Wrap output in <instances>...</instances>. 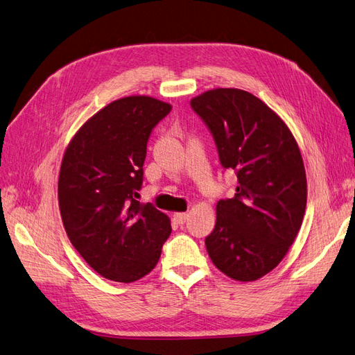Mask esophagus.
Masks as SVG:
<instances>
[{"instance_id": "esophagus-1", "label": "esophagus", "mask_w": 355, "mask_h": 355, "mask_svg": "<svg viewBox=\"0 0 355 355\" xmlns=\"http://www.w3.org/2000/svg\"><path fill=\"white\" fill-rule=\"evenodd\" d=\"M175 220L179 225H183L188 220V214L187 213H176L175 214Z\"/></svg>"}]
</instances>
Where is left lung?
I'll return each instance as SVG.
<instances>
[{"label":"left lung","mask_w":355,"mask_h":355,"mask_svg":"<svg viewBox=\"0 0 355 355\" xmlns=\"http://www.w3.org/2000/svg\"><path fill=\"white\" fill-rule=\"evenodd\" d=\"M214 138L218 160L236 173L234 198L217 202L205 247L226 276L251 282L282 261L298 235L307 179L295 138L252 94L218 88L191 100Z\"/></svg>","instance_id":"1"}]
</instances>
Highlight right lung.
I'll return each mask as SVG.
<instances>
[{
  "label": "right lung",
  "instance_id": "add662e5",
  "mask_svg": "<svg viewBox=\"0 0 355 355\" xmlns=\"http://www.w3.org/2000/svg\"><path fill=\"white\" fill-rule=\"evenodd\" d=\"M172 105L126 96L105 105L70 141L58 178L66 234L96 273L130 284L148 275L172 234L168 217L141 204L146 142Z\"/></svg>",
  "mask_w": 355,
  "mask_h": 355
}]
</instances>
